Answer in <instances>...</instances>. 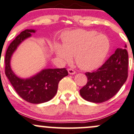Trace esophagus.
<instances>
[{
	"label": "esophagus",
	"mask_w": 134,
	"mask_h": 134,
	"mask_svg": "<svg viewBox=\"0 0 134 134\" xmlns=\"http://www.w3.org/2000/svg\"><path fill=\"white\" fill-rule=\"evenodd\" d=\"M68 72L69 74H76V72L74 71L73 69H68Z\"/></svg>",
	"instance_id": "esophagus-1"
}]
</instances>
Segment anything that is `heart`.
<instances>
[{"instance_id": "b5f03b06", "label": "heart", "mask_w": 134, "mask_h": 134, "mask_svg": "<svg viewBox=\"0 0 134 134\" xmlns=\"http://www.w3.org/2000/svg\"><path fill=\"white\" fill-rule=\"evenodd\" d=\"M110 48V42L105 35L78 29L63 34L62 45L56 43L53 50L56 57L63 62H69L74 55L80 68L91 70L102 64Z\"/></svg>"}]
</instances>
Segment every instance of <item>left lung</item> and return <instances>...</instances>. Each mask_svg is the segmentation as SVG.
Masks as SVG:
<instances>
[{
  "instance_id": "1",
  "label": "left lung",
  "mask_w": 134,
  "mask_h": 134,
  "mask_svg": "<svg viewBox=\"0 0 134 134\" xmlns=\"http://www.w3.org/2000/svg\"><path fill=\"white\" fill-rule=\"evenodd\" d=\"M124 47L126 48V45ZM128 65L127 51L118 48L96 71L85 73L88 81L80 89L81 96L92 103H103L110 99L126 81Z\"/></svg>"
}]
</instances>
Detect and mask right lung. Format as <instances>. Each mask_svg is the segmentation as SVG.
Wrapping results in <instances>:
<instances>
[{
    "instance_id": "1",
    "label": "right lung",
    "mask_w": 134,
    "mask_h": 134,
    "mask_svg": "<svg viewBox=\"0 0 134 134\" xmlns=\"http://www.w3.org/2000/svg\"><path fill=\"white\" fill-rule=\"evenodd\" d=\"M35 29H26L21 32L9 45L5 56V73L16 93L25 101L40 104L52 99L57 92L59 81L68 75L66 69H44L26 78L18 76L11 67L13 53L24 40L32 36Z\"/></svg>"
}]
</instances>
